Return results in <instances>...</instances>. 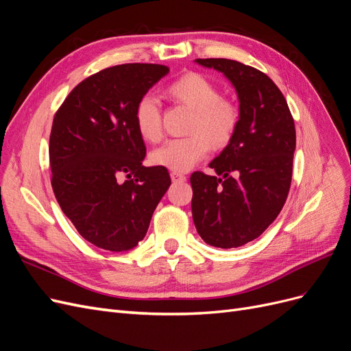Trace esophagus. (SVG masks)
Returning <instances> with one entry per match:
<instances>
[{"instance_id":"esophagus-1","label":"esophagus","mask_w":351,"mask_h":351,"mask_svg":"<svg viewBox=\"0 0 351 351\" xmlns=\"http://www.w3.org/2000/svg\"><path fill=\"white\" fill-rule=\"evenodd\" d=\"M169 177H171V180L174 183H182V182H186V176L178 173V171H171L169 173Z\"/></svg>"}]
</instances>
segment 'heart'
Returning a JSON list of instances; mask_svg holds the SVG:
<instances>
[{
  "mask_svg": "<svg viewBox=\"0 0 351 351\" xmlns=\"http://www.w3.org/2000/svg\"><path fill=\"white\" fill-rule=\"evenodd\" d=\"M168 95L178 104L193 110L189 133L182 139H169L151 152V162L174 171H187L204 159L209 147H224L234 136L240 111L234 102L221 98L214 82L197 73L184 74L169 84ZM137 133L147 142H156L162 134L161 108L152 95H143L134 108Z\"/></svg>",
  "mask_w": 351,
  "mask_h": 351,
  "instance_id": "heart-1",
  "label": "heart"
}]
</instances>
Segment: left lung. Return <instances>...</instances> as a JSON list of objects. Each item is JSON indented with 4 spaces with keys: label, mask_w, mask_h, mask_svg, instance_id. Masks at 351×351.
Here are the masks:
<instances>
[{
    "label": "left lung",
    "mask_w": 351,
    "mask_h": 351,
    "mask_svg": "<svg viewBox=\"0 0 351 351\" xmlns=\"http://www.w3.org/2000/svg\"><path fill=\"white\" fill-rule=\"evenodd\" d=\"M234 86L240 120L234 136L209 164L215 176L196 171L192 214L199 236L231 249L258 239L281 212L293 176L294 120L281 90L267 74L227 58H197Z\"/></svg>",
    "instance_id": "8db88e82"
}]
</instances>
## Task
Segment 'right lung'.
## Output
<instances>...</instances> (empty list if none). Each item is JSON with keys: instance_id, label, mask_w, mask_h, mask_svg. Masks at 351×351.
<instances>
[{"instance_id": "right-lung-1", "label": "right lung", "mask_w": 351, "mask_h": 351, "mask_svg": "<svg viewBox=\"0 0 351 351\" xmlns=\"http://www.w3.org/2000/svg\"><path fill=\"white\" fill-rule=\"evenodd\" d=\"M168 73L141 62L101 70L80 82L54 117L52 190L79 234L97 247H136L171 184L167 168L142 165L146 146L134 124L137 101Z\"/></svg>"}]
</instances>
